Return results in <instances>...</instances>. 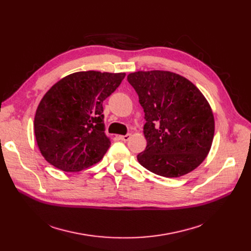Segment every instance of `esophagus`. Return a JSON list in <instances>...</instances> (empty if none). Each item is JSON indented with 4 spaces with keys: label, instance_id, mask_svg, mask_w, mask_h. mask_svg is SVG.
Segmentation results:
<instances>
[{
    "label": "esophagus",
    "instance_id": "esophagus-1",
    "mask_svg": "<svg viewBox=\"0 0 251 251\" xmlns=\"http://www.w3.org/2000/svg\"><path fill=\"white\" fill-rule=\"evenodd\" d=\"M119 138H120V139H121V140H123V141H128V140L131 138V134L120 135V136H119Z\"/></svg>",
    "mask_w": 251,
    "mask_h": 251
}]
</instances>
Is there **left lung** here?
<instances>
[{"mask_svg":"<svg viewBox=\"0 0 251 251\" xmlns=\"http://www.w3.org/2000/svg\"><path fill=\"white\" fill-rule=\"evenodd\" d=\"M137 92L147 123L148 141L139 164L168 178L186 175L209 152L215 134L212 108L191 81L162 70L137 71L127 76Z\"/></svg>","mask_w":251,"mask_h":251,"instance_id":"left-lung-1","label":"left lung"}]
</instances>
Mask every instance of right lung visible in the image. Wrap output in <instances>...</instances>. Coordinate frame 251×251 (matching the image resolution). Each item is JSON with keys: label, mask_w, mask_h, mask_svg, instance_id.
I'll return each mask as SVG.
<instances>
[{"label": "right lung", "mask_w": 251, "mask_h": 251, "mask_svg": "<svg viewBox=\"0 0 251 251\" xmlns=\"http://www.w3.org/2000/svg\"><path fill=\"white\" fill-rule=\"evenodd\" d=\"M125 73L81 71L62 78L42 99L34 117L37 147L48 163L79 172L99 163L111 146L102 101Z\"/></svg>", "instance_id": "add662e5"}]
</instances>
